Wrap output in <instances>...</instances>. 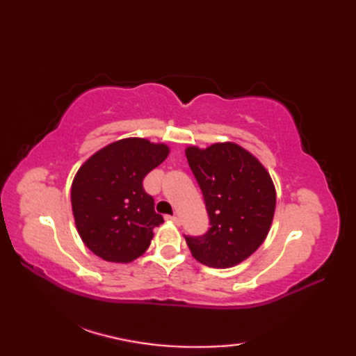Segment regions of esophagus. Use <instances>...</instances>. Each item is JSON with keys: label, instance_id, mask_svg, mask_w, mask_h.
<instances>
[{"label": "esophagus", "instance_id": "34e87169", "mask_svg": "<svg viewBox=\"0 0 356 356\" xmlns=\"http://www.w3.org/2000/svg\"><path fill=\"white\" fill-rule=\"evenodd\" d=\"M166 220H171L176 225H180V218L177 216H166Z\"/></svg>", "mask_w": 356, "mask_h": 356}]
</instances>
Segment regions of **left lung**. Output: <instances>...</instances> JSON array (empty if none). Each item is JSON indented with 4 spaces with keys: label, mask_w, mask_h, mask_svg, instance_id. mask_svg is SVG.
<instances>
[{
    "label": "left lung",
    "mask_w": 356,
    "mask_h": 356,
    "mask_svg": "<svg viewBox=\"0 0 356 356\" xmlns=\"http://www.w3.org/2000/svg\"><path fill=\"white\" fill-rule=\"evenodd\" d=\"M188 165L205 200L209 229L185 236L197 261L232 268L254 254L266 238L275 211V188L266 168L237 143L188 147Z\"/></svg>",
    "instance_id": "8db88e82"
}]
</instances>
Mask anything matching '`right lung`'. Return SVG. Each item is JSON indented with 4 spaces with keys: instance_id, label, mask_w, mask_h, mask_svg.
I'll return each mask as SVG.
<instances>
[{
    "instance_id": "add662e5",
    "label": "right lung",
    "mask_w": 356,
    "mask_h": 356,
    "mask_svg": "<svg viewBox=\"0 0 356 356\" xmlns=\"http://www.w3.org/2000/svg\"><path fill=\"white\" fill-rule=\"evenodd\" d=\"M170 153L163 143L128 138L97 151L72 185L74 223L86 246L101 259L130 263L147 251L163 223L143 179Z\"/></svg>"
}]
</instances>
